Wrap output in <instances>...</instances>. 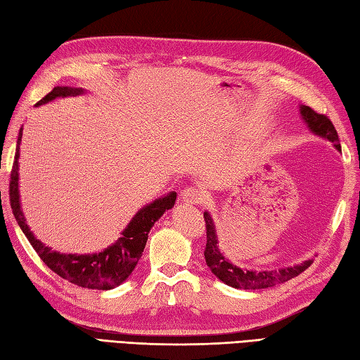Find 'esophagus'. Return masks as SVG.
Masks as SVG:
<instances>
[{
    "mask_svg": "<svg viewBox=\"0 0 360 360\" xmlns=\"http://www.w3.org/2000/svg\"><path fill=\"white\" fill-rule=\"evenodd\" d=\"M181 198H183V201H185V203L200 205V203H203L205 194L198 188L189 186V188H185L181 191Z\"/></svg>",
    "mask_w": 360,
    "mask_h": 360,
    "instance_id": "esophagus-1",
    "label": "esophagus"
}]
</instances>
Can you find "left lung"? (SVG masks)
<instances>
[{"mask_svg": "<svg viewBox=\"0 0 360 360\" xmlns=\"http://www.w3.org/2000/svg\"><path fill=\"white\" fill-rule=\"evenodd\" d=\"M300 111L307 127H309V129L313 134L330 140L331 143H335L336 150L340 151L338 131L327 116L316 112L310 107H305V105H301ZM205 221H206V249H205L206 264L210 269V271L220 279V281H223L224 284L231 287L244 288V290H259V288L274 287L276 284L285 283L288 279L302 274V271L305 269H309L313 262V259H307L301 262V264H296L292 267H284L279 270H261V271L236 267L231 261H227L223 253L220 252V249H218L215 224L209 212H205Z\"/></svg>", "mask_w": 360, "mask_h": 360, "instance_id": "8db88e82", "label": "left lung"}]
</instances>
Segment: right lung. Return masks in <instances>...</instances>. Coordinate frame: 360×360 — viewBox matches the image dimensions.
I'll return each mask as SVG.
<instances>
[{"mask_svg":"<svg viewBox=\"0 0 360 360\" xmlns=\"http://www.w3.org/2000/svg\"><path fill=\"white\" fill-rule=\"evenodd\" d=\"M82 89H72V86H55L46 98H42L37 105L47 103L56 98H67V96L82 94ZM22 137V128L20 129L18 146H16L15 160L11 172V186H8V195H11V206L13 215L18 221L21 231L27 236L32 248L38 253L39 258L46 262L50 270L56 275L67 279L68 283L76 284L84 288H96V290H111V288L120 285L125 279L133 274L134 267L142 257V252L146 246L148 233L159 218L171 209L175 203L177 194L169 192L168 195L154 200L153 203L146 205L133 217V220L122 232L120 238L111 244L110 248L93 255H73V253H59L53 252L46 244L34 238L30 232L25 217L20 205V191H18V159H20V142Z\"/></svg>","mask_w":360,"mask_h":360,"instance_id":"obj_1","label":"right lung"}]
</instances>
